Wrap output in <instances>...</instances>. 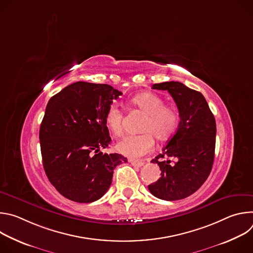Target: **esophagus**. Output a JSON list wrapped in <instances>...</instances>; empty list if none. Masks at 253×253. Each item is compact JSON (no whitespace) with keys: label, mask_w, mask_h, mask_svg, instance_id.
<instances>
[{"label":"esophagus","mask_w":253,"mask_h":253,"mask_svg":"<svg viewBox=\"0 0 253 253\" xmlns=\"http://www.w3.org/2000/svg\"><path fill=\"white\" fill-rule=\"evenodd\" d=\"M129 162L135 167H141L144 165V162L142 160H129Z\"/></svg>","instance_id":"esophagus-1"}]
</instances>
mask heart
<instances>
[{
    "label": "heart",
    "instance_id": "b5f03b06",
    "mask_svg": "<svg viewBox=\"0 0 253 253\" xmlns=\"http://www.w3.org/2000/svg\"><path fill=\"white\" fill-rule=\"evenodd\" d=\"M131 103L145 113L139 135L126 136L117 144V150L128 157L138 158L149 153L154 147V137L158 141L168 140L179 124V114L173 107L165 106L164 100L151 92L140 93L131 99ZM105 125L114 136L123 133V112L117 104H111L105 117Z\"/></svg>",
    "mask_w": 253,
    "mask_h": 253
}]
</instances>
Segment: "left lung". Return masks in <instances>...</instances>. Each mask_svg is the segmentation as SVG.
<instances>
[{"label": "left lung", "mask_w": 253, "mask_h": 253, "mask_svg": "<svg viewBox=\"0 0 253 253\" xmlns=\"http://www.w3.org/2000/svg\"><path fill=\"white\" fill-rule=\"evenodd\" d=\"M152 88L169 92L177 105L180 122L162 153L151 161L159 165L161 177L148 185V189L159 199H183L197 191L211 172L215 119L204 96L182 83L164 82L154 84ZM166 157L169 159L164 161ZM171 158L175 159L174 164Z\"/></svg>", "instance_id": "obj_1"}]
</instances>
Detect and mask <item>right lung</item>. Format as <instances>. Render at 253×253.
Wrapping results in <instances>:
<instances>
[{
    "instance_id": "add662e5",
    "label": "right lung",
    "mask_w": 253,
    "mask_h": 253,
    "mask_svg": "<svg viewBox=\"0 0 253 253\" xmlns=\"http://www.w3.org/2000/svg\"><path fill=\"white\" fill-rule=\"evenodd\" d=\"M122 93L107 84L76 82L53 96L40 127L43 166L52 185L79 203L100 199L127 158L101 149L111 143L104 117Z\"/></svg>"
}]
</instances>
